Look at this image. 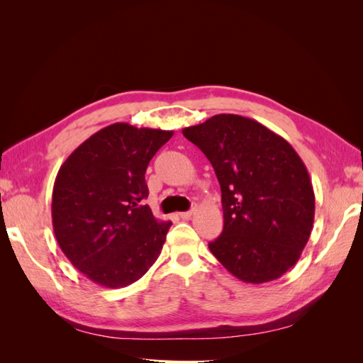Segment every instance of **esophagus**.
<instances>
[{
    "label": "esophagus",
    "mask_w": 363,
    "mask_h": 363,
    "mask_svg": "<svg viewBox=\"0 0 363 363\" xmlns=\"http://www.w3.org/2000/svg\"><path fill=\"white\" fill-rule=\"evenodd\" d=\"M194 213H195V207H194V208H191V211H188V212H182V213H179V216H180V218H183V219H189Z\"/></svg>",
    "instance_id": "1"
}]
</instances>
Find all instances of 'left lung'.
Listing matches in <instances>:
<instances>
[{"label": "left lung", "instance_id": "8db88e82", "mask_svg": "<svg viewBox=\"0 0 363 363\" xmlns=\"http://www.w3.org/2000/svg\"><path fill=\"white\" fill-rule=\"evenodd\" d=\"M183 135L211 160L221 186L224 228L208 244L212 255L245 283L280 279L313 228L315 194L301 157L257 121L232 113Z\"/></svg>", "mask_w": 363, "mask_h": 363}]
</instances>
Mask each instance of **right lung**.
<instances>
[{
    "instance_id": "right-lung-1",
    "label": "right lung",
    "mask_w": 363,
    "mask_h": 363,
    "mask_svg": "<svg viewBox=\"0 0 363 363\" xmlns=\"http://www.w3.org/2000/svg\"><path fill=\"white\" fill-rule=\"evenodd\" d=\"M174 131L116 123L96 131L60 167L52 188V230L63 255L94 283L125 288L160 256L171 221L144 200L150 160Z\"/></svg>"
}]
</instances>
